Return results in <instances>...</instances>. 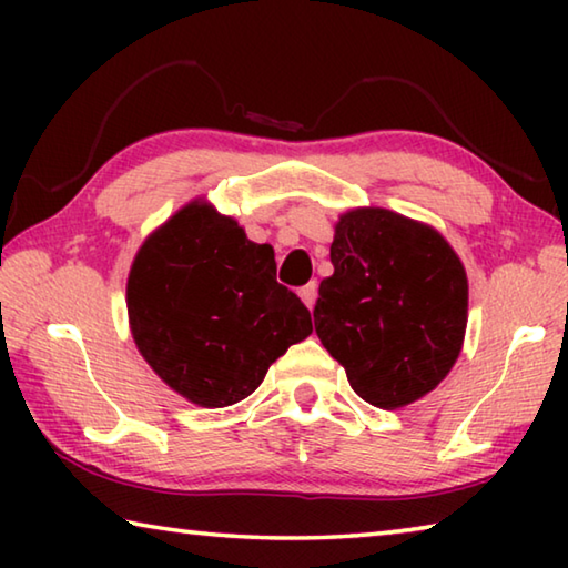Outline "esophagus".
<instances>
[{"label": "esophagus", "mask_w": 568, "mask_h": 568, "mask_svg": "<svg viewBox=\"0 0 568 568\" xmlns=\"http://www.w3.org/2000/svg\"><path fill=\"white\" fill-rule=\"evenodd\" d=\"M301 297H303V303H305L307 307L315 305V297H318V285H315V281L301 287Z\"/></svg>", "instance_id": "1"}]
</instances>
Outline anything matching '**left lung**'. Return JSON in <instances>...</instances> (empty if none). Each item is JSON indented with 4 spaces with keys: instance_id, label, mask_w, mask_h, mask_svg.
<instances>
[{
    "instance_id": "left-lung-1",
    "label": "left lung",
    "mask_w": 568,
    "mask_h": 568,
    "mask_svg": "<svg viewBox=\"0 0 568 568\" xmlns=\"http://www.w3.org/2000/svg\"><path fill=\"white\" fill-rule=\"evenodd\" d=\"M331 263L315 333L351 388L386 410L434 390L458 358L468 311L466 271L446 240L390 210L361 207L335 225Z\"/></svg>"
}]
</instances>
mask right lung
<instances>
[{
    "label": "right lung",
    "instance_id": "add662e5",
    "mask_svg": "<svg viewBox=\"0 0 568 568\" xmlns=\"http://www.w3.org/2000/svg\"><path fill=\"white\" fill-rule=\"evenodd\" d=\"M128 313L152 371L205 408L247 398L271 363L313 331L301 297L275 281L273 247L250 243L233 217L200 203L140 247Z\"/></svg>",
    "mask_w": 568,
    "mask_h": 568
}]
</instances>
